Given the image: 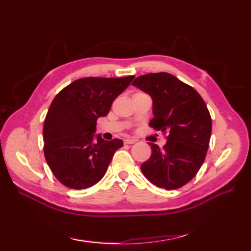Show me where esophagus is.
<instances>
[{"instance_id":"1","label":"esophagus","mask_w":251,"mask_h":251,"mask_svg":"<svg viewBox=\"0 0 251 251\" xmlns=\"http://www.w3.org/2000/svg\"><path fill=\"white\" fill-rule=\"evenodd\" d=\"M135 139H125L124 143L125 145H132V143H135Z\"/></svg>"}]
</instances>
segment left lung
Returning <instances> with one entry per match:
<instances>
[{
	"label": "left lung",
	"mask_w": 251,
	"mask_h": 251,
	"mask_svg": "<svg viewBox=\"0 0 251 251\" xmlns=\"http://www.w3.org/2000/svg\"><path fill=\"white\" fill-rule=\"evenodd\" d=\"M132 85L153 99L154 117L149 126L167 134L163 149L150 143L152 154L141 165L142 173L158 188L179 189L205 161L212 126L209 111L201 95L173 74H145Z\"/></svg>",
	"instance_id": "1"
}]
</instances>
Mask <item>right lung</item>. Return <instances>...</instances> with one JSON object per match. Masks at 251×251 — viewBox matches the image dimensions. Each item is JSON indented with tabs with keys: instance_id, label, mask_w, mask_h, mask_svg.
<instances>
[{
	"instance_id": "right-lung-1",
	"label": "right lung",
	"mask_w": 251,
	"mask_h": 251,
	"mask_svg": "<svg viewBox=\"0 0 251 251\" xmlns=\"http://www.w3.org/2000/svg\"><path fill=\"white\" fill-rule=\"evenodd\" d=\"M134 75L83 77L56 95L43 126L44 155L59 182L74 190L86 189L102 179L121 139L94 140L97 120L108 115L111 105Z\"/></svg>"
}]
</instances>
